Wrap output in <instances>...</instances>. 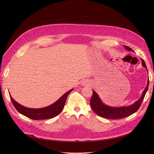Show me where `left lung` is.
<instances>
[{
	"mask_svg": "<svg viewBox=\"0 0 154 154\" xmlns=\"http://www.w3.org/2000/svg\"><path fill=\"white\" fill-rule=\"evenodd\" d=\"M125 49L129 51L134 52L130 48L124 46ZM142 65L145 68L147 69L146 65L143 59H141ZM148 72V71H147ZM149 83V80L148 79L147 84L146 88L143 91L141 97L134 104L127 106H121V107H112L110 106H108L102 103L100 99L99 98L98 94L94 91L93 96L90 99V105L93 110L96 113L98 116L101 117L108 118V119H121L130 116L131 115L135 113L141 106V104L144 98L146 93L148 90Z\"/></svg>",
	"mask_w": 154,
	"mask_h": 154,
	"instance_id": "left-lung-1",
	"label": "left lung"
}]
</instances>
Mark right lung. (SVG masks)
I'll return each mask as SVG.
<instances>
[{
	"mask_svg": "<svg viewBox=\"0 0 154 154\" xmlns=\"http://www.w3.org/2000/svg\"><path fill=\"white\" fill-rule=\"evenodd\" d=\"M73 89H71L66 93L53 104L42 108H29L25 107L16 102L12 98L10 94V97L14 106L20 114L34 120L46 119L54 118L61 112L68 94Z\"/></svg>",
	"mask_w": 154,
	"mask_h": 154,
	"instance_id": "add662e5",
	"label": "right lung"
}]
</instances>
